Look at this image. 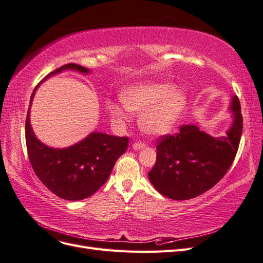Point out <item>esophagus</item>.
Listing matches in <instances>:
<instances>
[{"instance_id":"esophagus-1","label":"esophagus","mask_w":263,"mask_h":263,"mask_svg":"<svg viewBox=\"0 0 263 263\" xmlns=\"http://www.w3.org/2000/svg\"><path fill=\"white\" fill-rule=\"evenodd\" d=\"M142 148H145V144L144 142H134L133 145V149L135 150H140Z\"/></svg>"}]
</instances>
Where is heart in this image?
Masks as SVG:
<instances>
[{
  "mask_svg": "<svg viewBox=\"0 0 263 263\" xmlns=\"http://www.w3.org/2000/svg\"><path fill=\"white\" fill-rule=\"evenodd\" d=\"M124 107L133 114H141L140 128L149 135L168 133L181 117L186 106L184 91L171 82L146 83L133 86L121 97ZM109 113L116 118L128 119V114L118 104L109 105Z\"/></svg>",
  "mask_w": 263,
  "mask_h": 263,
  "instance_id": "1",
  "label": "heart"
}]
</instances>
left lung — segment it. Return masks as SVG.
I'll list each match as a JSON object with an SVG mask.
<instances>
[{
  "instance_id": "obj_1",
  "label": "left lung",
  "mask_w": 263,
  "mask_h": 263,
  "mask_svg": "<svg viewBox=\"0 0 263 263\" xmlns=\"http://www.w3.org/2000/svg\"><path fill=\"white\" fill-rule=\"evenodd\" d=\"M234 122L227 136L212 137L194 125L181 126L157 141V160L148 173L159 193L183 201L212 189L233 164L242 133L239 100L233 98Z\"/></svg>"
}]
</instances>
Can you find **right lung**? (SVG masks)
<instances>
[{"instance_id":"obj_1","label":"right lung","mask_w":263,"mask_h":263,"mask_svg":"<svg viewBox=\"0 0 263 263\" xmlns=\"http://www.w3.org/2000/svg\"><path fill=\"white\" fill-rule=\"evenodd\" d=\"M68 69L89 72L87 68L68 63L45 79ZM43 81L36 85L30 97V104L36 89ZM29 109L30 105L25 123L26 147L30 164L38 179L50 192L63 200H83L94 194L107 181L117 159L128 147V137L92 133L69 148L54 149L36 138L29 123Z\"/></svg>"}]
</instances>
